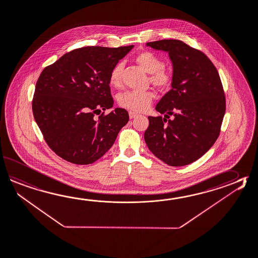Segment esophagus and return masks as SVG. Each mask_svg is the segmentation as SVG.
I'll list each match as a JSON object with an SVG mask.
<instances>
[{
    "mask_svg": "<svg viewBox=\"0 0 258 258\" xmlns=\"http://www.w3.org/2000/svg\"><path fill=\"white\" fill-rule=\"evenodd\" d=\"M128 116H130V118H134V117H136L138 116L137 113H135V112H132V111H130L128 112Z\"/></svg>",
    "mask_w": 258,
    "mask_h": 258,
    "instance_id": "34e87169",
    "label": "esophagus"
}]
</instances>
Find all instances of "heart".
<instances>
[{
    "label": "heart",
    "instance_id": "obj_1",
    "mask_svg": "<svg viewBox=\"0 0 258 258\" xmlns=\"http://www.w3.org/2000/svg\"><path fill=\"white\" fill-rule=\"evenodd\" d=\"M136 61L144 71L150 74L152 84L158 87H165L171 83L170 74L163 69L162 59L154 53L150 51L139 54ZM122 64L117 63L112 69L109 74V84L114 87L120 84ZM153 98L152 92L141 91H126L117 96V103L121 107L128 110L142 112L146 110L151 105Z\"/></svg>",
    "mask_w": 258,
    "mask_h": 258
}]
</instances>
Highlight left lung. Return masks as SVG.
Wrapping results in <instances>:
<instances>
[{"label":"left lung","instance_id":"obj_1","mask_svg":"<svg viewBox=\"0 0 258 258\" xmlns=\"http://www.w3.org/2000/svg\"><path fill=\"white\" fill-rule=\"evenodd\" d=\"M146 46L168 53L173 77L172 89L155 107L164 117H148L144 140L163 163L187 165L203 156L220 135L226 108L220 75L204 53L181 40L163 39Z\"/></svg>","mask_w":258,"mask_h":258}]
</instances>
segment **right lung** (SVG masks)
I'll list each match as a JSON object with an SVG mask.
<instances>
[{
  "instance_id": "right-lung-1",
  "label": "right lung",
  "mask_w": 258,
  "mask_h": 258,
  "mask_svg": "<svg viewBox=\"0 0 258 258\" xmlns=\"http://www.w3.org/2000/svg\"><path fill=\"white\" fill-rule=\"evenodd\" d=\"M133 47H81L43 70L36 84L33 115L47 145L65 161L94 163L112 147L127 123L123 108L95 116L113 106L109 74Z\"/></svg>"
}]
</instances>
